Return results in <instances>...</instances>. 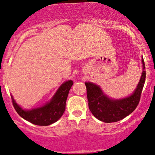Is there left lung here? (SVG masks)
Segmentation results:
<instances>
[{
    "label": "left lung",
    "instance_id": "1",
    "mask_svg": "<svg viewBox=\"0 0 155 155\" xmlns=\"http://www.w3.org/2000/svg\"><path fill=\"white\" fill-rule=\"evenodd\" d=\"M143 71L140 81L134 93L129 97L114 100L103 94L99 87L91 82H86L89 108L96 118L106 123L118 121L133 112L140 102L141 94L146 79L144 59Z\"/></svg>",
    "mask_w": 155,
    "mask_h": 155
}]
</instances>
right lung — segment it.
Returning a JSON list of instances; mask_svg holds the SVG:
<instances>
[{
    "label": "right lung",
    "mask_w": 155,
    "mask_h": 155,
    "mask_svg": "<svg viewBox=\"0 0 155 155\" xmlns=\"http://www.w3.org/2000/svg\"><path fill=\"white\" fill-rule=\"evenodd\" d=\"M71 80L62 84L55 94L50 102L32 110H23L15 103L13 97L12 103L16 112L23 119L38 126H48L61 118L66 109V101L68 92L73 85Z\"/></svg>",
    "instance_id": "obj_1"
}]
</instances>
